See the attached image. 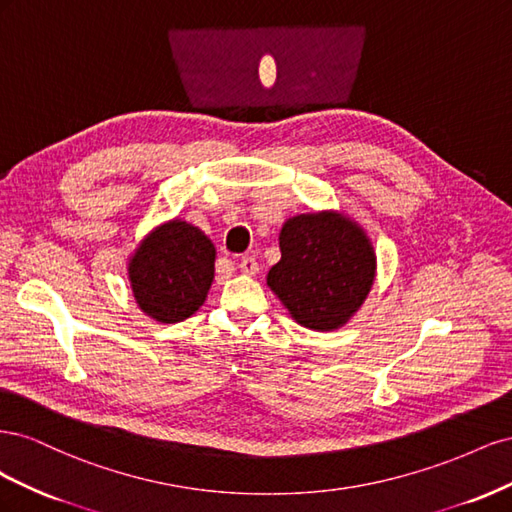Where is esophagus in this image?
<instances>
[{"label": "esophagus", "mask_w": 512, "mask_h": 512, "mask_svg": "<svg viewBox=\"0 0 512 512\" xmlns=\"http://www.w3.org/2000/svg\"><path fill=\"white\" fill-rule=\"evenodd\" d=\"M239 269L245 273V275H256L258 273V262L252 258V256H243L239 260Z\"/></svg>", "instance_id": "1"}]
</instances>
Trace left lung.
<instances>
[{"mask_svg":"<svg viewBox=\"0 0 512 512\" xmlns=\"http://www.w3.org/2000/svg\"><path fill=\"white\" fill-rule=\"evenodd\" d=\"M280 250L282 258L267 273V286L305 329L344 327L374 286V245L344 213L294 215L282 226Z\"/></svg>","mask_w":512,"mask_h":512,"instance_id":"left-lung-1","label":"left lung"}]
</instances>
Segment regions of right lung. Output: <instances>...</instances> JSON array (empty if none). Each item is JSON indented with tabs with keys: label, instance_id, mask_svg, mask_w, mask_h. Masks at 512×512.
Masks as SVG:
<instances>
[{
	"label": "right lung",
	"instance_id": "add662e5",
	"mask_svg": "<svg viewBox=\"0 0 512 512\" xmlns=\"http://www.w3.org/2000/svg\"><path fill=\"white\" fill-rule=\"evenodd\" d=\"M215 275V247L198 226L168 220L138 243L128 262V280L141 312L175 324L205 303Z\"/></svg>",
	"mask_w": 512,
	"mask_h": 512
}]
</instances>
